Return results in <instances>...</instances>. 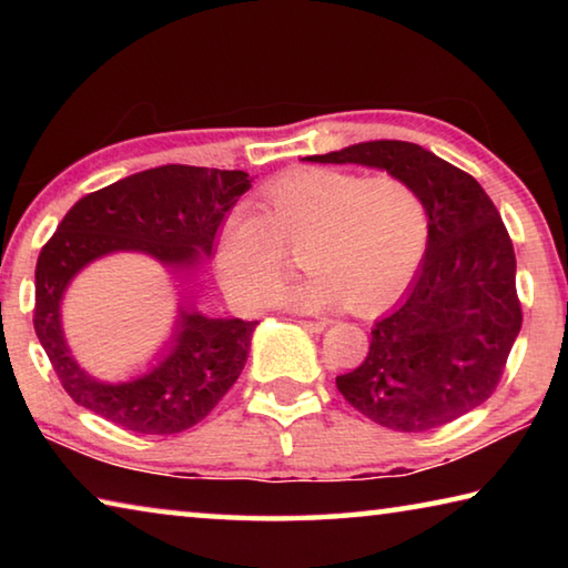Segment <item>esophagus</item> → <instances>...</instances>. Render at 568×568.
I'll list each match as a JSON object with an SVG mask.
<instances>
[{"mask_svg":"<svg viewBox=\"0 0 568 568\" xmlns=\"http://www.w3.org/2000/svg\"><path fill=\"white\" fill-rule=\"evenodd\" d=\"M301 325L305 331H311V333H323L325 328H328V321L325 318H318V321H301Z\"/></svg>","mask_w":568,"mask_h":568,"instance_id":"1","label":"esophagus"}]
</instances>
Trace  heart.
Here are the masks:
<instances>
[{
	"instance_id": "heart-1",
	"label": "heart",
	"mask_w": 568,
	"mask_h": 568,
	"mask_svg": "<svg viewBox=\"0 0 568 568\" xmlns=\"http://www.w3.org/2000/svg\"><path fill=\"white\" fill-rule=\"evenodd\" d=\"M261 203L263 215L233 210L217 235L220 281L245 307L271 301L293 267L291 250H301L311 273L275 303L297 311L378 307L403 291L426 255L428 207L408 180L390 172L363 178L295 168L267 182Z\"/></svg>"
}]
</instances>
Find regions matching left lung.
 Wrapping results in <instances>:
<instances>
[{
    "mask_svg": "<svg viewBox=\"0 0 568 568\" xmlns=\"http://www.w3.org/2000/svg\"><path fill=\"white\" fill-rule=\"evenodd\" d=\"M311 162L368 165L408 180L428 207L418 275L396 311L371 331L358 368L335 378L365 418L420 434L466 416L496 390L521 331L516 255L484 187L413 142H358Z\"/></svg>",
    "mask_w": 568,
    "mask_h": 568,
    "instance_id": "8db88e82",
    "label": "left lung"
}]
</instances>
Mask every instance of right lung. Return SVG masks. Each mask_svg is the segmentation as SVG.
I'll return each instance as SVG.
<instances>
[{"label":"right lung","instance_id":"add662e5","mask_svg":"<svg viewBox=\"0 0 568 568\" xmlns=\"http://www.w3.org/2000/svg\"><path fill=\"white\" fill-rule=\"evenodd\" d=\"M243 170L162 165L77 200L47 240L34 271V333L77 406L132 434L170 436L203 420L245 368L257 321L207 318L180 307L170 351L145 376L102 383L84 373L64 343L60 303L84 265L138 250L187 271L213 253L215 235L250 190Z\"/></svg>","mask_w":568,"mask_h":568}]
</instances>
